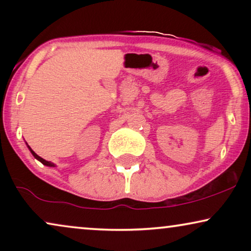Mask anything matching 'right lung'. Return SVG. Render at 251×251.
Instances as JSON below:
<instances>
[{
    "label": "right lung",
    "instance_id": "add662e5",
    "mask_svg": "<svg viewBox=\"0 0 251 251\" xmlns=\"http://www.w3.org/2000/svg\"><path fill=\"white\" fill-rule=\"evenodd\" d=\"M28 149H29V151H30V153H32L33 155H34V157H35L36 160H39L40 162H42V163L44 164V166H48V167H56V166H54V164H53L52 162H50V161H47V160H44V159H42V157H41V156L37 155V154H36L35 152H34V151H33L32 149H30V147H28Z\"/></svg>",
    "mask_w": 251,
    "mask_h": 251
}]
</instances>
